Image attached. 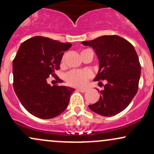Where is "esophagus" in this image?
Masks as SVG:
<instances>
[{
  "mask_svg": "<svg viewBox=\"0 0 154 154\" xmlns=\"http://www.w3.org/2000/svg\"><path fill=\"white\" fill-rule=\"evenodd\" d=\"M77 90H78V91L81 92H85L87 91L86 89H85V88H77Z\"/></svg>",
  "mask_w": 154,
  "mask_h": 154,
  "instance_id": "34e87169",
  "label": "esophagus"
}]
</instances>
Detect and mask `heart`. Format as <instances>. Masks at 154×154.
<instances>
[{"mask_svg": "<svg viewBox=\"0 0 154 154\" xmlns=\"http://www.w3.org/2000/svg\"><path fill=\"white\" fill-rule=\"evenodd\" d=\"M88 49H85L82 51H86ZM81 52V53H82ZM64 59L62 57L61 60V66L64 64ZM92 77V73L89 70L83 69V70H72L69 72L67 75H66V81L67 84L70 86L74 87H81L85 85V83L88 82V80Z\"/></svg>", "mask_w": 154, "mask_h": 154, "instance_id": "b5f03b06", "label": "heart"}]
</instances>
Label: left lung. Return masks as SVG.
<instances>
[{"instance_id":"1","label":"left lung","mask_w":154,"mask_h":154,"mask_svg":"<svg viewBox=\"0 0 154 154\" xmlns=\"http://www.w3.org/2000/svg\"><path fill=\"white\" fill-rule=\"evenodd\" d=\"M92 47L97 55L100 69L95 81L105 80L100 99L90 105L91 110L102 116H116L125 110L138 89L140 64L136 50L128 41L108 35L82 42Z\"/></svg>"}]
</instances>
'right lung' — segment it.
Wrapping results in <instances>:
<instances>
[{"label":"right lung","instance_id":"right-lung-1","mask_svg":"<svg viewBox=\"0 0 154 154\" xmlns=\"http://www.w3.org/2000/svg\"><path fill=\"white\" fill-rule=\"evenodd\" d=\"M72 47L69 43L44 36H34L21 44L13 61L14 91L24 108L31 115L50 119L64 112L75 89L51 85L49 76L57 82L63 81L55 77L60 69L63 51Z\"/></svg>","mask_w":154,"mask_h":154}]
</instances>
